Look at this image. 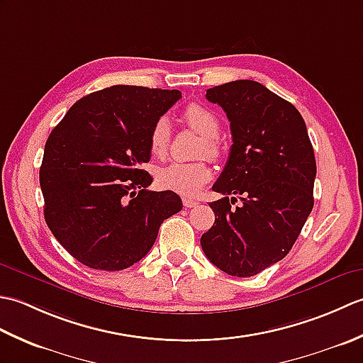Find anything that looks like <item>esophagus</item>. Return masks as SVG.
I'll return each instance as SVG.
<instances>
[{"instance_id":"obj_1","label":"esophagus","mask_w":363,"mask_h":363,"mask_svg":"<svg viewBox=\"0 0 363 363\" xmlns=\"http://www.w3.org/2000/svg\"><path fill=\"white\" fill-rule=\"evenodd\" d=\"M182 204L186 207H195L198 204V201H196V199H191V198H184Z\"/></svg>"}]
</instances>
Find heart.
<instances>
[{
  "mask_svg": "<svg viewBox=\"0 0 363 363\" xmlns=\"http://www.w3.org/2000/svg\"><path fill=\"white\" fill-rule=\"evenodd\" d=\"M182 117L187 125L195 129L198 134L204 137L203 154L211 157H217L220 146L217 137L220 134V120L213 111L203 104L191 103L182 112ZM172 138V128L167 117H159L150 130V151L152 156L164 157ZM212 172L206 162H173L159 169L157 182L162 189L176 191L179 195H196L204 184L211 179Z\"/></svg>",
  "mask_w": 363,
  "mask_h": 363,
  "instance_id": "heart-1",
  "label": "heart"
}]
</instances>
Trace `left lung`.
Returning <instances> with one entry per match:
<instances>
[{"mask_svg": "<svg viewBox=\"0 0 363 363\" xmlns=\"http://www.w3.org/2000/svg\"><path fill=\"white\" fill-rule=\"evenodd\" d=\"M206 98L230 121L226 167L213 191L225 198L209 206L213 226L203 234V251L221 272L259 274L287 256L313 207L317 176L306 123L291 103L250 79L207 89ZM240 194L242 206L233 208Z\"/></svg>", "mask_w": 363, "mask_h": 363, "instance_id": "obj_1", "label": "left lung"}]
</instances>
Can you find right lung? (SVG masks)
Wrapping results in <instances>:
<instances>
[{
    "instance_id": "right-lung-1",
    "label": "right lung",
    "mask_w": 363,
    "mask_h": 363,
    "mask_svg": "<svg viewBox=\"0 0 363 363\" xmlns=\"http://www.w3.org/2000/svg\"><path fill=\"white\" fill-rule=\"evenodd\" d=\"M179 90L112 86L74 103L45 143V221L81 264L118 272L143 259L164 220L182 209L174 191L148 190L150 130Z\"/></svg>"
}]
</instances>
